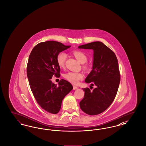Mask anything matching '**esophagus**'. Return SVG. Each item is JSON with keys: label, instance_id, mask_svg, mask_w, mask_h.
<instances>
[{"label": "esophagus", "instance_id": "1", "mask_svg": "<svg viewBox=\"0 0 146 146\" xmlns=\"http://www.w3.org/2000/svg\"><path fill=\"white\" fill-rule=\"evenodd\" d=\"M78 89V87L76 86H73V90H76Z\"/></svg>", "mask_w": 146, "mask_h": 146}]
</instances>
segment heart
<instances>
[{
  "mask_svg": "<svg viewBox=\"0 0 146 146\" xmlns=\"http://www.w3.org/2000/svg\"><path fill=\"white\" fill-rule=\"evenodd\" d=\"M73 54L76 60L80 63L83 64L87 61L88 57L83 52L80 51H74L73 52ZM67 57V54L64 52H61L58 54L57 56V62L60 67L63 68L64 66ZM84 68L85 70H88L89 68V65L84 66ZM64 77L71 83L76 85L79 83V80L83 79L84 76L83 73L80 72L76 73L69 72L64 75Z\"/></svg>",
  "mask_w": 146,
  "mask_h": 146,
  "instance_id": "1",
  "label": "heart"
}]
</instances>
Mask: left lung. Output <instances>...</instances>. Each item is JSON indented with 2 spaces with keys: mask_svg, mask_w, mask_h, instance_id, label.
<instances>
[{
  "mask_svg": "<svg viewBox=\"0 0 146 146\" xmlns=\"http://www.w3.org/2000/svg\"><path fill=\"white\" fill-rule=\"evenodd\" d=\"M78 48L94 51L92 70L85 82L96 86L92 91L83 89L85 95L80 107L89 115L99 114L110 107L117 95L120 81L118 60L114 52L102 42H92Z\"/></svg>",
  "mask_w": 146,
  "mask_h": 146,
  "instance_id": "1",
  "label": "left lung"
}]
</instances>
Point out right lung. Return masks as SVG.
Here are the masks:
<instances>
[{
    "mask_svg": "<svg viewBox=\"0 0 146 146\" xmlns=\"http://www.w3.org/2000/svg\"><path fill=\"white\" fill-rule=\"evenodd\" d=\"M70 46L55 41L42 42L35 46L29 57L27 74L31 89L39 105L52 114L58 113L63 99L73 89L66 80L61 79L58 85L51 80L54 75H60L57 56Z\"/></svg>",
    "mask_w": 146,
    "mask_h": 146,
    "instance_id": "1",
    "label": "right lung"
}]
</instances>
